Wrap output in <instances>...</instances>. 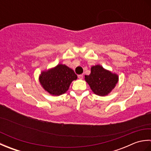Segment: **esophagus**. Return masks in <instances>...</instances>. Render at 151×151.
Returning a JSON list of instances; mask_svg holds the SVG:
<instances>
[{
  "mask_svg": "<svg viewBox=\"0 0 151 151\" xmlns=\"http://www.w3.org/2000/svg\"><path fill=\"white\" fill-rule=\"evenodd\" d=\"M78 77L80 78V79H82L83 78V75H79L78 76Z\"/></svg>",
  "mask_w": 151,
  "mask_h": 151,
  "instance_id": "34e87169",
  "label": "esophagus"
}]
</instances>
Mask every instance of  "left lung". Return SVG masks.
Wrapping results in <instances>:
<instances>
[{
    "mask_svg": "<svg viewBox=\"0 0 151 151\" xmlns=\"http://www.w3.org/2000/svg\"><path fill=\"white\" fill-rule=\"evenodd\" d=\"M85 81L95 94L105 96L115 87L119 76L117 74L105 69L102 66L96 65L91 67V73L89 75H85Z\"/></svg>",
    "mask_w": 151,
    "mask_h": 151,
    "instance_id": "1",
    "label": "left lung"
}]
</instances>
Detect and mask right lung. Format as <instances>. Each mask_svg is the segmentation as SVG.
I'll return each instance as SVG.
<instances>
[{
    "label": "right lung",
    "mask_w": 151,
    "mask_h": 151,
    "mask_svg": "<svg viewBox=\"0 0 151 151\" xmlns=\"http://www.w3.org/2000/svg\"><path fill=\"white\" fill-rule=\"evenodd\" d=\"M77 79L74 70L65 65L58 64L41 73L39 81L43 88L52 95L59 96L68 90L70 84Z\"/></svg>",
    "instance_id": "1"
}]
</instances>
